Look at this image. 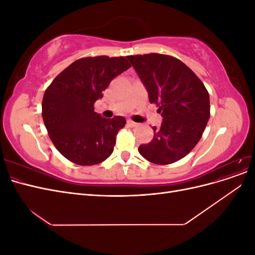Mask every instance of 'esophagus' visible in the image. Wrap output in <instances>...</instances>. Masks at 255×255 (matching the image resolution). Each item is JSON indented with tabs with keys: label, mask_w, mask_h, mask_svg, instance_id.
Returning <instances> with one entry per match:
<instances>
[{
	"label": "esophagus",
	"mask_w": 255,
	"mask_h": 255,
	"mask_svg": "<svg viewBox=\"0 0 255 255\" xmlns=\"http://www.w3.org/2000/svg\"><path fill=\"white\" fill-rule=\"evenodd\" d=\"M128 125L129 127L134 128V127H136V126H137V123H136V122H134V121H132V120H128Z\"/></svg>",
	"instance_id": "obj_1"
}]
</instances>
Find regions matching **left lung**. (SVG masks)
I'll use <instances>...</instances> for the list:
<instances>
[{
    "label": "left lung",
    "instance_id": "1",
    "mask_svg": "<svg viewBox=\"0 0 255 255\" xmlns=\"http://www.w3.org/2000/svg\"><path fill=\"white\" fill-rule=\"evenodd\" d=\"M163 117L154 137L138 151L146 160L168 165L195 148L210 119V96L198 76L181 60L163 54L127 56Z\"/></svg>",
    "mask_w": 255,
    "mask_h": 255
}]
</instances>
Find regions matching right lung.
<instances>
[{"instance_id":"obj_1","label":"right lung","mask_w":255,"mask_h":255,"mask_svg":"<svg viewBox=\"0 0 255 255\" xmlns=\"http://www.w3.org/2000/svg\"><path fill=\"white\" fill-rule=\"evenodd\" d=\"M130 67L125 57H85L61 71L45 90L42 119L61 155L74 164L91 166L111 156L122 116L103 118L95 102L116 76Z\"/></svg>"}]
</instances>
